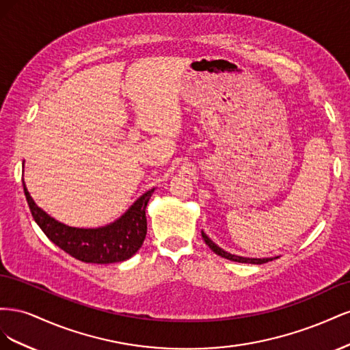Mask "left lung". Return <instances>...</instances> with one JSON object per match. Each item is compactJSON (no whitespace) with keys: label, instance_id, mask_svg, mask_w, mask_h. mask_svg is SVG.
I'll list each match as a JSON object with an SVG mask.
<instances>
[{"label":"left lung","instance_id":"1","mask_svg":"<svg viewBox=\"0 0 350 350\" xmlns=\"http://www.w3.org/2000/svg\"><path fill=\"white\" fill-rule=\"evenodd\" d=\"M201 237H203L204 242L208 245V248L213 251L215 254H217V256L224 257V258H228L230 261H237V262H245V264H262V262H267V261H271L274 258H279V257H267V258H250V257H241V256H235V254H230L228 251H225L224 248H220L219 245H216V243L211 241L203 230H201Z\"/></svg>","mask_w":350,"mask_h":350}]
</instances>
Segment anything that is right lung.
<instances>
[{
	"label": "right lung",
	"mask_w": 350,
	"mask_h": 350,
	"mask_svg": "<svg viewBox=\"0 0 350 350\" xmlns=\"http://www.w3.org/2000/svg\"><path fill=\"white\" fill-rule=\"evenodd\" d=\"M25 196L42 232L71 257L84 262L111 264L131 258L140 250L147 234L146 207L154 188L137 198L125 213L100 228H72L51 217L38 207L23 181Z\"/></svg>",
	"instance_id": "right-lung-1"
}]
</instances>
